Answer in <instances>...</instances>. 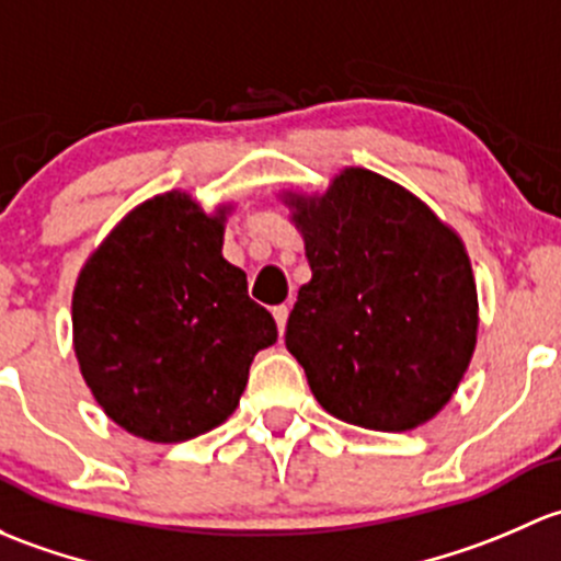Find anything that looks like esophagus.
Returning <instances> with one entry per match:
<instances>
[{
	"instance_id": "34e87169",
	"label": "esophagus",
	"mask_w": 561,
	"mask_h": 561,
	"mask_svg": "<svg viewBox=\"0 0 561 561\" xmlns=\"http://www.w3.org/2000/svg\"><path fill=\"white\" fill-rule=\"evenodd\" d=\"M273 316H275V323H278V332L283 334L286 332V321H288V305H278V308H273Z\"/></svg>"
}]
</instances>
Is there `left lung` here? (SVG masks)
Masks as SVG:
<instances>
[{"mask_svg":"<svg viewBox=\"0 0 561 561\" xmlns=\"http://www.w3.org/2000/svg\"><path fill=\"white\" fill-rule=\"evenodd\" d=\"M313 278L286 348L345 424L408 432L435 419L470 367L478 291L465 242L400 183L345 167L323 194L283 192Z\"/></svg>","mask_w":561,"mask_h":561,"instance_id":"1","label":"left lung"}]
</instances>
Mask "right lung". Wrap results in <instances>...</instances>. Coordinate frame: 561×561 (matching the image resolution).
Returning a JSON list of instances; mask_svg holds the SVG:
<instances>
[{"label": "right lung", "mask_w": 561, "mask_h": 561, "mask_svg": "<svg viewBox=\"0 0 561 561\" xmlns=\"http://www.w3.org/2000/svg\"><path fill=\"white\" fill-rule=\"evenodd\" d=\"M186 192H167L121 218L80 270L72 343L107 419L151 443H183L224 424L253 356L278 340L224 259V221Z\"/></svg>", "instance_id": "1"}]
</instances>
